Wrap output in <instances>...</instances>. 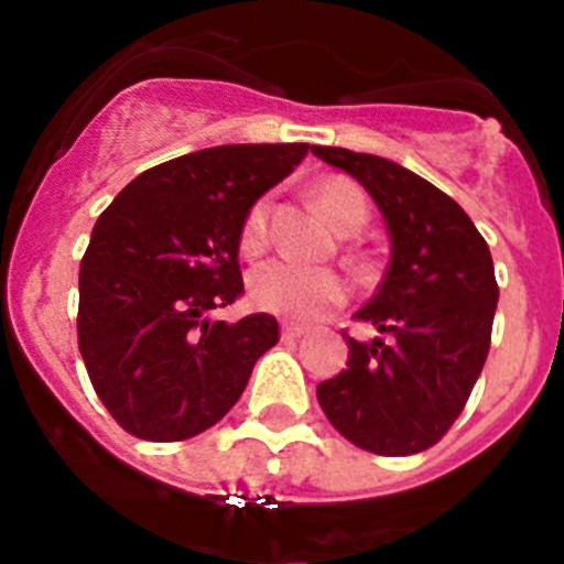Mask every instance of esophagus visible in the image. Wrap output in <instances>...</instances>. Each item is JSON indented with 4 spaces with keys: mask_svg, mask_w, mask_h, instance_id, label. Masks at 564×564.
Wrapping results in <instances>:
<instances>
[{
    "mask_svg": "<svg viewBox=\"0 0 564 564\" xmlns=\"http://www.w3.org/2000/svg\"><path fill=\"white\" fill-rule=\"evenodd\" d=\"M307 333V327L302 325H282V338L285 341H293V338H302Z\"/></svg>",
    "mask_w": 564,
    "mask_h": 564,
    "instance_id": "34e87169",
    "label": "esophagus"
}]
</instances>
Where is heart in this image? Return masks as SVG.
Listing matches in <instances>:
<instances>
[{
  "instance_id": "heart-1",
  "label": "heart",
  "mask_w": 564,
  "mask_h": 564,
  "mask_svg": "<svg viewBox=\"0 0 564 564\" xmlns=\"http://www.w3.org/2000/svg\"><path fill=\"white\" fill-rule=\"evenodd\" d=\"M316 200L341 231H356L370 217L367 194L347 177H327V181L316 183ZM268 220H271V200L259 197L248 208L242 228H239V248L242 251L259 253L268 246V239H271ZM248 293H251V302L259 311L293 318V322H313L330 307L347 302L350 282L333 268L307 265V262H299L291 257H276L253 268L251 276H248Z\"/></svg>"
}]
</instances>
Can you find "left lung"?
<instances>
[{
    "mask_svg": "<svg viewBox=\"0 0 564 564\" xmlns=\"http://www.w3.org/2000/svg\"><path fill=\"white\" fill-rule=\"evenodd\" d=\"M311 152L370 192L392 239L381 285L356 313L381 336L344 333L347 370L316 398L358 449L417 455L449 432L486 364L500 296L491 251L449 194L410 169L341 147Z\"/></svg>",
    "mask_w": 564,
    "mask_h": 564,
    "instance_id": "left-lung-1",
    "label": "left lung"
}]
</instances>
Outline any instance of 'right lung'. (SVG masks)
<instances>
[{"label":"right lung","instance_id":"right-lung-1","mask_svg":"<svg viewBox=\"0 0 564 564\" xmlns=\"http://www.w3.org/2000/svg\"><path fill=\"white\" fill-rule=\"evenodd\" d=\"M311 143L200 149L138 174L98 217L78 273V350L109 415L141 441L174 443L226 417L276 318L208 313L242 296L248 208Z\"/></svg>","mask_w":564,"mask_h":564}]
</instances>
